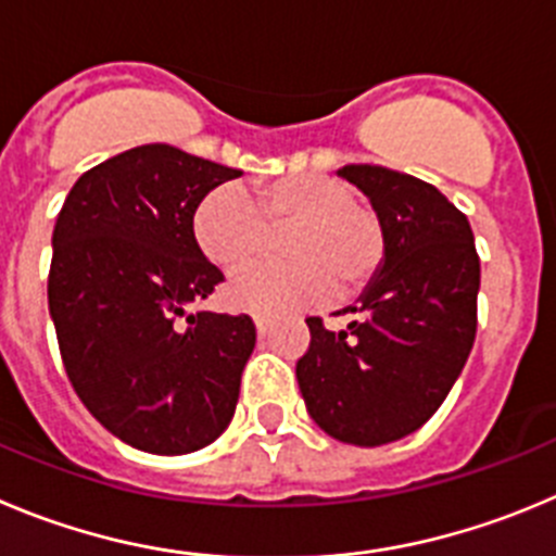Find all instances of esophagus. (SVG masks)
Returning <instances> with one entry per match:
<instances>
[{
	"mask_svg": "<svg viewBox=\"0 0 556 556\" xmlns=\"http://www.w3.org/2000/svg\"><path fill=\"white\" fill-rule=\"evenodd\" d=\"M254 327H257L260 338H266V334L271 332V321H268L266 315H254Z\"/></svg>",
	"mask_w": 556,
	"mask_h": 556,
	"instance_id": "34e87169",
	"label": "esophagus"
}]
</instances>
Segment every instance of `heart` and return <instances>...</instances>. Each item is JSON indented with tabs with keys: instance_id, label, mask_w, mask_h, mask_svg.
Returning a JSON list of instances; mask_svg holds the SVG:
<instances>
[{
	"instance_id": "b5f03b06",
	"label": "heart",
	"mask_w": 556,
	"mask_h": 556,
	"mask_svg": "<svg viewBox=\"0 0 556 556\" xmlns=\"http://www.w3.org/2000/svg\"><path fill=\"white\" fill-rule=\"evenodd\" d=\"M288 263L257 266L229 285L235 307L282 313L332 293L334 302L359 296L382 271L388 232L379 210L329 174H293L257 185L252 197L238 185H218L193 210V238L224 274L252 266L282 235Z\"/></svg>"
}]
</instances>
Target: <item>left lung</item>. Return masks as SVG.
<instances>
[{
	"instance_id": "obj_1",
	"label": "left lung",
	"mask_w": 556,
	"mask_h": 556,
	"mask_svg": "<svg viewBox=\"0 0 556 556\" xmlns=\"http://www.w3.org/2000/svg\"><path fill=\"white\" fill-rule=\"evenodd\" d=\"M340 174L379 210L388 257L343 309L346 329L307 318L296 379L324 432L379 446L424 427L457 382L477 338L479 254L465 213L434 185L368 163Z\"/></svg>"
}]
</instances>
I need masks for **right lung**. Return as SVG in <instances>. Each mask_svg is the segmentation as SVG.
<instances>
[{"label": "right lung", "instance_id": "add662e5", "mask_svg": "<svg viewBox=\"0 0 556 556\" xmlns=\"http://www.w3.org/2000/svg\"><path fill=\"white\" fill-rule=\"evenodd\" d=\"M241 177L168 143L88 168L52 232L49 315L79 402L149 454H188L229 427L257 340L247 313H188L224 274L193 238V210Z\"/></svg>", "mask_w": 556, "mask_h": 556}]
</instances>
